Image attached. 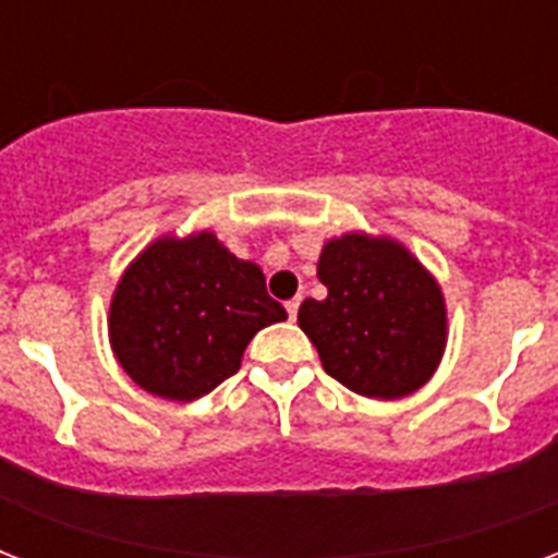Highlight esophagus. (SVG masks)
Here are the masks:
<instances>
[{
	"label": "esophagus",
	"mask_w": 558,
	"mask_h": 558,
	"mask_svg": "<svg viewBox=\"0 0 558 558\" xmlns=\"http://www.w3.org/2000/svg\"><path fill=\"white\" fill-rule=\"evenodd\" d=\"M298 306H301V298H292V301H287V313H289V318H292V322L298 318Z\"/></svg>",
	"instance_id": "34e87169"
}]
</instances>
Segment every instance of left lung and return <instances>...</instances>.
I'll return each instance as SVG.
<instances>
[{"label": "left lung", "mask_w": 558, "mask_h": 558, "mask_svg": "<svg viewBox=\"0 0 558 558\" xmlns=\"http://www.w3.org/2000/svg\"><path fill=\"white\" fill-rule=\"evenodd\" d=\"M318 280L298 324L324 371L371 399H397L428 381L446 348V306L434 278L393 240L344 234L324 245Z\"/></svg>", "instance_id": "obj_1"}]
</instances>
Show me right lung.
Masks as SVG:
<instances>
[{
    "label": "right lung",
    "mask_w": 558,
    "mask_h": 558,
    "mask_svg": "<svg viewBox=\"0 0 558 558\" xmlns=\"http://www.w3.org/2000/svg\"><path fill=\"white\" fill-rule=\"evenodd\" d=\"M283 318L263 271L202 231L138 254L109 306V339L135 385L191 402L234 376L254 332Z\"/></svg>",
    "instance_id": "obj_1"
}]
</instances>
